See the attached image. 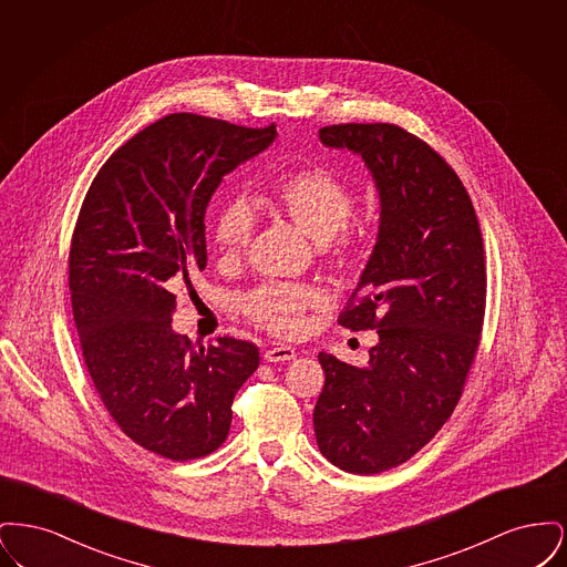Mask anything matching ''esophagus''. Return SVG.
I'll return each instance as SVG.
<instances>
[{
  "label": "esophagus",
  "instance_id": "1",
  "mask_svg": "<svg viewBox=\"0 0 567 567\" xmlns=\"http://www.w3.org/2000/svg\"><path fill=\"white\" fill-rule=\"evenodd\" d=\"M264 357H266V361H271V363L291 361V359H296V349L285 347V344H278V347H271V349L264 352Z\"/></svg>",
  "mask_w": 567,
  "mask_h": 567
}]
</instances>
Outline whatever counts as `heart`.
<instances>
[{
  "instance_id": "heart-1",
  "label": "heart",
  "mask_w": 567,
  "mask_h": 567,
  "mask_svg": "<svg viewBox=\"0 0 567 567\" xmlns=\"http://www.w3.org/2000/svg\"><path fill=\"white\" fill-rule=\"evenodd\" d=\"M271 210L291 218L315 243L331 252H347L357 240L349 223L354 193L327 165H306L276 176L264 193ZM255 234V216L244 202L225 204L213 223V243L223 259H240ZM323 303V293L310 285L264 282L244 297L240 308L250 323L274 336H296L303 315Z\"/></svg>"
}]
</instances>
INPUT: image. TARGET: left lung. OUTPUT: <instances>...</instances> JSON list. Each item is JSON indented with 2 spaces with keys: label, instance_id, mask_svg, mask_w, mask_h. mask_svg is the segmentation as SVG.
I'll use <instances>...</instances> for the list:
<instances>
[{
  "label": "left lung",
  "instance_id": "obj_1",
  "mask_svg": "<svg viewBox=\"0 0 567 567\" xmlns=\"http://www.w3.org/2000/svg\"><path fill=\"white\" fill-rule=\"evenodd\" d=\"M324 146L361 155L377 181L380 225L370 261L338 323L377 329L363 368L319 352L315 405L323 457L380 474L416 455L453 414L481 344L485 246L455 169L393 123L319 130Z\"/></svg>",
  "mask_w": 567,
  "mask_h": 567
}]
</instances>
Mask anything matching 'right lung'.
I'll return each mask as SVG.
<instances>
[{"mask_svg": "<svg viewBox=\"0 0 567 567\" xmlns=\"http://www.w3.org/2000/svg\"><path fill=\"white\" fill-rule=\"evenodd\" d=\"M274 137V123L255 130L167 114L116 148L84 195L70 248L84 365L121 432L159 457L215 453L238 389L259 365L246 340L193 347L172 331V312L189 276L206 268L213 193Z\"/></svg>", "mask_w": 567, "mask_h": 567, "instance_id": "1", "label": "right lung"}]
</instances>
